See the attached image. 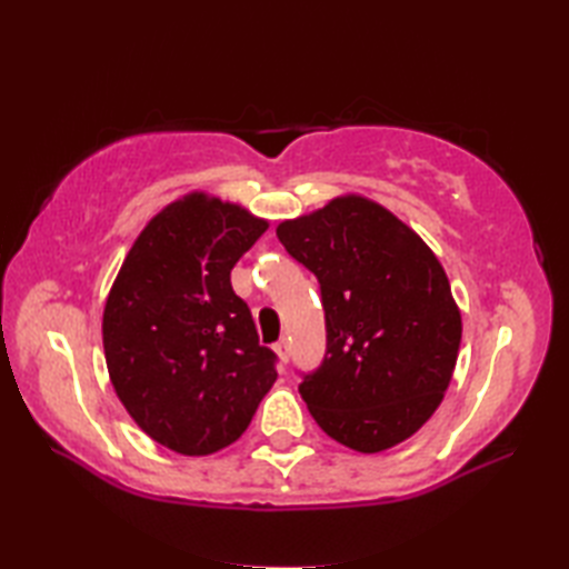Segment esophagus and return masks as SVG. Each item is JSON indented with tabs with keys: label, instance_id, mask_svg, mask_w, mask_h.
<instances>
[{
	"label": "esophagus",
	"instance_id": "obj_1",
	"mask_svg": "<svg viewBox=\"0 0 569 569\" xmlns=\"http://www.w3.org/2000/svg\"><path fill=\"white\" fill-rule=\"evenodd\" d=\"M273 349H276L278 359H281L283 365H286L288 357H291V342H288V340H281V342H276V345H273Z\"/></svg>",
	"mask_w": 569,
	"mask_h": 569
}]
</instances>
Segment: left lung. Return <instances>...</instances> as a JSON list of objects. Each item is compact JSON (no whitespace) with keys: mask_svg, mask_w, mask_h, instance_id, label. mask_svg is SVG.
Returning <instances> with one entry per match:
<instances>
[{"mask_svg":"<svg viewBox=\"0 0 569 569\" xmlns=\"http://www.w3.org/2000/svg\"><path fill=\"white\" fill-rule=\"evenodd\" d=\"M318 276L328 352L300 383L310 416L349 450L383 452L416 435L452 381L462 312L416 229L357 192L276 227Z\"/></svg>","mask_w":569,"mask_h":569,"instance_id":"8db88e82","label":"left lung"}]
</instances>
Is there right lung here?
<instances>
[{"label": "right lung", "instance_id": "obj_1", "mask_svg": "<svg viewBox=\"0 0 569 569\" xmlns=\"http://www.w3.org/2000/svg\"><path fill=\"white\" fill-rule=\"evenodd\" d=\"M269 220L204 190L153 214L124 257L102 312L114 393L151 440L202 457L249 428L276 381L234 263Z\"/></svg>", "mask_w": 569, "mask_h": 569}]
</instances>
